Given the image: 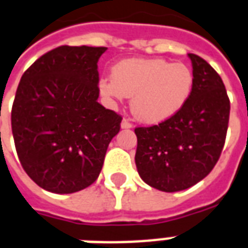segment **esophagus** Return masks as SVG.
Listing matches in <instances>:
<instances>
[{"label":"esophagus","mask_w":248,"mask_h":248,"mask_svg":"<svg viewBox=\"0 0 248 248\" xmlns=\"http://www.w3.org/2000/svg\"><path fill=\"white\" fill-rule=\"evenodd\" d=\"M121 127H122V128H131L132 127V124H131V122H130V121L124 118V120H122Z\"/></svg>","instance_id":"obj_1"}]
</instances>
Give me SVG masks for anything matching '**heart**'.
Wrapping results in <instances>:
<instances>
[{"instance_id":"b5f03b06","label":"heart","mask_w":248,"mask_h":248,"mask_svg":"<svg viewBox=\"0 0 248 248\" xmlns=\"http://www.w3.org/2000/svg\"><path fill=\"white\" fill-rule=\"evenodd\" d=\"M194 75L185 63L162 58H127L113 66L99 90L110 103L132 97L131 111L141 122L160 124L178 113L191 93Z\"/></svg>"}]
</instances>
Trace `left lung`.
<instances>
[{
    "mask_svg": "<svg viewBox=\"0 0 248 248\" xmlns=\"http://www.w3.org/2000/svg\"><path fill=\"white\" fill-rule=\"evenodd\" d=\"M188 57L194 84L182 109L161 124L135 128L138 173L160 191H182L205 178L226 139L230 101L224 82L202 57Z\"/></svg>",
    "mask_w": 248,
    "mask_h": 248,
    "instance_id": "obj_1",
    "label": "left lung"
}]
</instances>
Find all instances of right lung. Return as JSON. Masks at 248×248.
I'll list each match as a JSON object with an SVG mask.
<instances>
[{
	"instance_id": "add662e5",
	"label": "right lung",
	"mask_w": 248,
	"mask_h": 248,
	"mask_svg": "<svg viewBox=\"0 0 248 248\" xmlns=\"http://www.w3.org/2000/svg\"><path fill=\"white\" fill-rule=\"evenodd\" d=\"M105 46L62 45L37 58L19 82L11 130L28 177L54 194L97 179L122 117L99 99L97 62Z\"/></svg>"
}]
</instances>
